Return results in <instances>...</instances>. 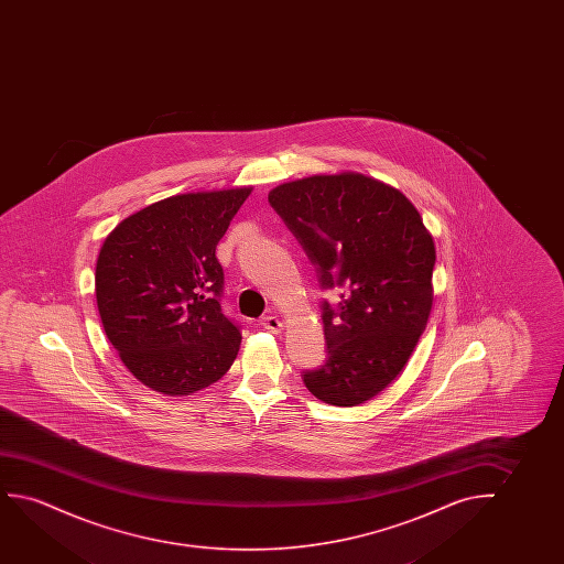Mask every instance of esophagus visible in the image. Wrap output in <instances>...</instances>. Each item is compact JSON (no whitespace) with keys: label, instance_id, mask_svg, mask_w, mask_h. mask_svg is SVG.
Segmentation results:
<instances>
[{"label":"esophagus","instance_id":"obj_1","mask_svg":"<svg viewBox=\"0 0 564 564\" xmlns=\"http://www.w3.org/2000/svg\"><path fill=\"white\" fill-rule=\"evenodd\" d=\"M260 324L271 333H281V329H283V324H281V319L278 316H263L260 319Z\"/></svg>","mask_w":564,"mask_h":564}]
</instances>
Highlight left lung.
Masks as SVG:
<instances>
[{
  "label": "left lung",
  "mask_w": 564,
  "mask_h": 564,
  "mask_svg": "<svg viewBox=\"0 0 564 564\" xmlns=\"http://www.w3.org/2000/svg\"><path fill=\"white\" fill-rule=\"evenodd\" d=\"M271 208L316 268L325 364L302 371L319 401L358 406L409 362L432 312L435 247L404 194L360 173L314 175L271 191Z\"/></svg>",
  "instance_id": "obj_1"
}]
</instances>
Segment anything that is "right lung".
I'll use <instances>...</instances> for the list:
<instances>
[{"label":"right lung","mask_w":564,"mask_h":564,"mask_svg":"<svg viewBox=\"0 0 564 564\" xmlns=\"http://www.w3.org/2000/svg\"><path fill=\"white\" fill-rule=\"evenodd\" d=\"M252 188L155 202L104 240L96 301L124 366L163 394H191L231 368L240 325L221 312L216 247Z\"/></svg>","instance_id":"1"}]
</instances>
